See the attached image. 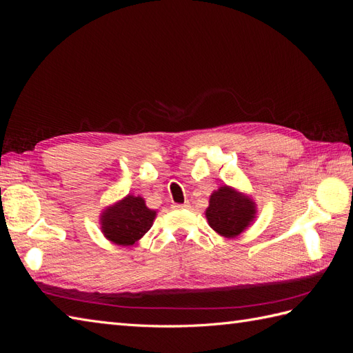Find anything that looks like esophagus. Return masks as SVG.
<instances>
[{"mask_svg": "<svg viewBox=\"0 0 353 353\" xmlns=\"http://www.w3.org/2000/svg\"><path fill=\"white\" fill-rule=\"evenodd\" d=\"M190 205H188V203L185 201V203H174V205H172V208L174 209H187Z\"/></svg>", "mask_w": 353, "mask_h": 353, "instance_id": "34e87169", "label": "esophagus"}]
</instances>
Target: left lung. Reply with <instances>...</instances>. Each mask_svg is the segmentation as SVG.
Returning <instances> with one entry per match:
<instances>
[{
	"label": "left lung",
	"mask_w": 353,
	"mask_h": 353,
	"mask_svg": "<svg viewBox=\"0 0 353 353\" xmlns=\"http://www.w3.org/2000/svg\"><path fill=\"white\" fill-rule=\"evenodd\" d=\"M210 228L219 236L234 239L248 228L256 218L254 201L232 187L223 185L213 191L206 209Z\"/></svg>",
	"instance_id": "left-lung-1"
}]
</instances>
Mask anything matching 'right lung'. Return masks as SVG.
Listing matches in <instances>:
<instances>
[{
	"label": "right lung",
	"instance_id": "right-lung-1",
	"mask_svg": "<svg viewBox=\"0 0 353 353\" xmlns=\"http://www.w3.org/2000/svg\"><path fill=\"white\" fill-rule=\"evenodd\" d=\"M156 210L145 206L140 196L128 194L105 208L100 216L104 237L117 245H132L152 228Z\"/></svg>",
	"mask_w": 353,
	"mask_h": 353
}]
</instances>
